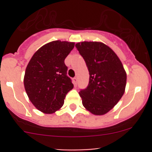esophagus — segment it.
Instances as JSON below:
<instances>
[{
  "mask_svg": "<svg viewBox=\"0 0 152 152\" xmlns=\"http://www.w3.org/2000/svg\"><path fill=\"white\" fill-rule=\"evenodd\" d=\"M73 85H74L75 86H76V85H77V78H76V77L73 78Z\"/></svg>",
  "mask_w": 152,
  "mask_h": 152,
  "instance_id": "esophagus-1",
  "label": "esophagus"
}]
</instances>
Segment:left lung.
Masks as SVG:
<instances>
[{
	"label": "left lung",
	"instance_id": "1",
	"mask_svg": "<svg viewBox=\"0 0 152 152\" xmlns=\"http://www.w3.org/2000/svg\"><path fill=\"white\" fill-rule=\"evenodd\" d=\"M76 48L85 59L90 79L79 91L82 104L96 115L108 113L123 96L126 73L114 51L102 42H82Z\"/></svg>",
	"mask_w": 152,
	"mask_h": 152
}]
</instances>
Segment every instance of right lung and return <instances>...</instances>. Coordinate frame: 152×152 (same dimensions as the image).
Instances as JSON below:
<instances>
[{
	"instance_id": "obj_1",
	"label": "right lung",
	"mask_w": 152,
	"mask_h": 152,
	"mask_svg": "<svg viewBox=\"0 0 152 152\" xmlns=\"http://www.w3.org/2000/svg\"><path fill=\"white\" fill-rule=\"evenodd\" d=\"M74 42L53 41L33 55L24 76V87L29 100L39 111L53 113L64 104L67 93L73 88L67 76L65 59Z\"/></svg>"
}]
</instances>
